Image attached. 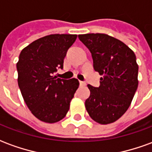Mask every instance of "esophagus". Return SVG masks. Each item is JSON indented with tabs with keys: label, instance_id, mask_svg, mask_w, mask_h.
Masks as SVG:
<instances>
[{
	"label": "esophagus",
	"instance_id": "esophagus-1",
	"mask_svg": "<svg viewBox=\"0 0 152 152\" xmlns=\"http://www.w3.org/2000/svg\"><path fill=\"white\" fill-rule=\"evenodd\" d=\"M80 86H86V83H85L84 81H80Z\"/></svg>",
	"mask_w": 152,
	"mask_h": 152
}]
</instances>
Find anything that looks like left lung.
Wrapping results in <instances>:
<instances>
[{
  "label": "left lung",
  "mask_w": 152,
  "mask_h": 152,
  "mask_svg": "<svg viewBox=\"0 0 152 152\" xmlns=\"http://www.w3.org/2000/svg\"><path fill=\"white\" fill-rule=\"evenodd\" d=\"M92 54L94 68L102 77L100 86L88 85L86 100L89 116L101 124L113 123L126 112L138 86V65L134 51L121 40L103 33L78 36Z\"/></svg>",
  "instance_id": "8db88e82"
}]
</instances>
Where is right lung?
I'll return each instance as SVG.
<instances>
[{"label":"right lung","mask_w":152,"mask_h":152,"mask_svg":"<svg viewBox=\"0 0 152 152\" xmlns=\"http://www.w3.org/2000/svg\"><path fill=\"white\" fill-rule=\"evenodd\" d=\"M77 35L51 34L39 38L25 47L19 54L18 84L28 109L45 123L63 120L79 87L76 78L63 80L53 76L63 68L67 50Z\"/></svg>","instance_id":"right-lung-1"}]
</instances>
